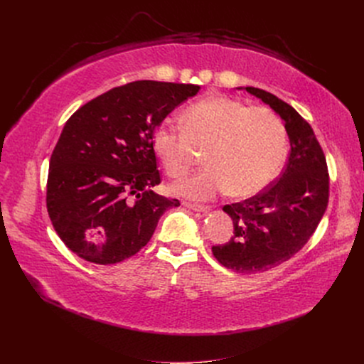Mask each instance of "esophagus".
<instances>
[{
	"label": "esophagus",
	"mask_w": 364,
	"mask_h": 364,
	"mask_svg": "<svg viewBox=\"0 0 364 364\" xmlns=\"http://www.w3.org/2000/svg\"><path fill=\"white\" fill-rule=\"evenodd\" d=\"M183 205L188 209H193V211L198 213H208L209 211V206L208 205H198V203H192V202H183Z\"/></svg>",
	"instance_id": "34e87169"
}]
</instances>
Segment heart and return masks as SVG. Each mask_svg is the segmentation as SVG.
<instances>
[{"instance_id": "heart-1", "label": "heart", "mask_w": 364, "mask_h": 364, "mask_svg": "<svg viewBox=\"0 0 364 364\" xmlns=\"http://www.w3.org/2000/svg\"><path fill=\"white\" fill-rule=\"evenodd\" d=\"M180 121L183 129L162 124L151 136V149L166 174L186 176L198 151H205L208 166L172 186L176 195L209 199L230 192L235 198H251L280 174L288 140L274 110L209 95L188 106Z\"/></svg>"}]
</instances>
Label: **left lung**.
I'll list each match as a JSON object with an SVG mask.
<instances>
[{
    "mask_svg": "<svg viewBox=\"0 0 364 364\" xmlns=\"http://www.w3.org/2000/svg\"><path fill=\"white\" fill-rule=\"evenodd\" d=\"M246 91L280 114L291 151L280 177L262 192L223 206L235 232L227 243L213 246V254L225 269L257 274L291 259L314 235L329 203V171L311 125L291 105L259 88Z\"/></svg>",
    "mask_w": 364,
    "mask_h": 364,
    "instance_id": "obj_1",
    "label": "left lung"
}]
</instances>
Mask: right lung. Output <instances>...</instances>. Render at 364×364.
Listing matches in <instances>:
<instances>
[{
	"label": "right lung",
	"instance_id": "right-lung-1",
	"mask_svg": "<svg viewBox=\"0 0 364 364\" xmlns=\"http://www.w3.org/2000/svg\"><path fill=\"white\" fill-rule=\"evenodd\" d=\"M199 85L134 81L114 87L68 119L50 158L47 211L72 252L94 264L136 255L178 199L161 183L151 136Z\"/></svg>",
	"mask_w": 364,
	"mask_h": 364
}]
</instances>
